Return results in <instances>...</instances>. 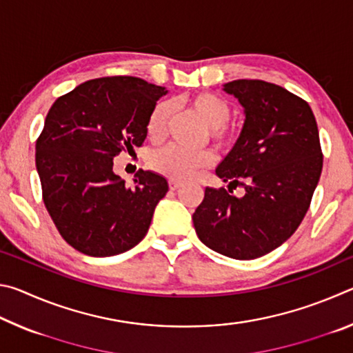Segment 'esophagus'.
Segmentation results:
<instances>
[{
    "label": "esophagus",
    "mask_w": 353,
    "mask_h": 353,
    "mask_svg": "<svg viewBox=\"0 0 353 353\" xmlns=\"http://www.w3.org/2000/svg\"><path fill=\"white\" fill-rule=\"evenodd\" d=\"M168 185H170V190H177L179 187H181L182 185V182L181 181H174V179H170V182H168Z\"/></svg>",
    "instance_id": "obj_1"
}]
</instances>
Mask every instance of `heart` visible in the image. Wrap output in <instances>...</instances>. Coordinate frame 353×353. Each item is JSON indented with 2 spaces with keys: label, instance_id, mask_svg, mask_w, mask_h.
Masks as SVG:
<instances>
[{
  "label": "heart",
  "instance_id": "heart-1",
  "mask_svg": "<svg viewBox=\"0 0 353 353\" xmlns=\"http://www.w3.org/2000/svg\"><path fill=\"white\" fill-rule=\"evenodd\" d=\"M188 104L210 126V135L216 145L227 146L234 141V134L225 126L232 115V109L227 104V101L213 93H199L191 98ZM171 113L172 105L168 101H162V103L154 105L146 121V132L149 139H162L166 128H168ZM213 159V154L208 149L190 151V149L171 143V145L159 148L151 155L149 163H151L152 170L160 172V174L174 179V181H181V179L190 177L196 170L212 165Z\"/></svg>",
  "mask_w": 353,
  "mask_h": 353
}]
</instances>
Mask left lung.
Segmentation results:
<instances>
[{
	"label": "left lung",
	"mask_w": 353,
	"mask_h": 353,
	"mask_svg": "<svg viewBox=\"0 0 353 353\" xmlns=\"http://www.w3.org/2000/svg\"><path fill=\"white\" fill-rule=\"evenodd\" d=\"M224 92L244 107L241 134L216 168L225 188H205L193 213L199 240L236 260L271 252L294 234L322 171L318 124L307 101L276 83L238 79ZM243 186L236 199L231 188Z\"/></svg>",
	"instance_id": "1"
}]
</instances>
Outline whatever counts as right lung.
I'll use <instances>...</instances> for the list:
<instances>
[{"mask_svg":"<svg viewBox=\"0 0 353 353\" xmlns=\"http://www.w3.org/2000/svg\"><path fill=\"white\" fill-rule=\"evenodd\" d=\"M163 87L134 76L92 79L57 98L35 143L48 213L71 248L110 256L145 238L166 179L140 170L134 187L113 172V157L146 139V121Z\"/></svg>","mask_w":353,"mask_h":353,"instance_id":"right-lung-1","label":"right lung"}]
</instances>
